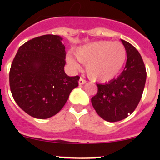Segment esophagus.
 <instances>
[{
  "mask_svg": "<svg viewBox=\"0 0 160 160\" xmlns=\"http://www.w3.org/2000/svg\"><path fill=\"white\" fill-rule=\"evenodd\" d=\"M85 83V80H84L83 78H80V80H79V84H80V85H84Z\"/></svg>",
  "mask_w": 160,
  "mask_h": 160,
  "instance_id": "esophagus-1",
  "label": "esophagus"
}]
</instances>
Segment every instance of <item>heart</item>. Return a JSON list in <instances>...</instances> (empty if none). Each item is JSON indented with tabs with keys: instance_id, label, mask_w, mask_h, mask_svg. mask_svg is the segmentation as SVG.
<instances>
[{
	"instance_id": "1",
	"label": "heart",
	"mask_w": 160,
	"mask_h": 160,
	"mask_svg": "<svg viewBox=\"0 0 160 160\" xmlns=\"http://www.w3.org/2000/svg\"><path fill=\"white\" fill-rule=\"evenodd\" d=\"M103 70H104V74H106V73H109V75H112L113 73L114 72V66H113V65H112L111 63H110V61H109V60H104V64H103ZM101 72L100 71V69H94L92 71V74L93 75H99L100 73Z\"/></svg>"
}]
</instances>
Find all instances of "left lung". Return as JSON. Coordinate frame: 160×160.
I'll return each instance as SVG.
<instances>
[{
  "mask_svg": "<svg viewBox=\"0 0 160 160\" xmlns=\"http://www.w3.org/2000/svg\"><path fill=\"white\" fill-rule=\"evenodd\" d=\"M62 38L45 35L30 40L19 48L11 63L9 81L16 104L29 115L47 119L65 105L78 86L79 76H68Z\"/></svg>",
  "mask_w": 160,
  "mask_h": 160,
  "instance_id": "obj_1",
  "label": "left lung"
}]
</instances>
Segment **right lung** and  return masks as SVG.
<instances>
[{"label": "right lung", "instance_id": "obj_1", "mask_svg": "<svg viewBox=\"0 0 160 160\" xmlns=\"http://www.w3.org/2000/svg\"><path fill=\"white\" fill-rule=\"evenodd\" d=\"M127 55L124 70L119 77L98 84L97 94L91 103L102 119L109 122L122 120L132 114L143 95L146 70L141 55L129 42L122 41Z\"/></svg>", "mask_w": 160, "mask_h": 160}]
</instances>
